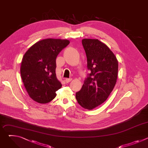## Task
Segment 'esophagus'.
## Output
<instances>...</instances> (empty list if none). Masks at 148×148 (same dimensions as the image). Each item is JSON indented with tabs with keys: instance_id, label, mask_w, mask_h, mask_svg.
<instances>
[{
	"instance_id": "obj_1",
	"label": "esophagus",
	"mask_w": 148,
	"mask_h": 148,
	"mask_svg": "<svg viewBox=\"0 0 148 148\" xmlns=\"http://www.w3.org/2000/svg\"><path fill=\"white\" fill-rule=\"evenodd\" d=\"M71 80H72V78H66L65 81H66V83H69V82H70Z\"/></svg>"
}]
</instances>
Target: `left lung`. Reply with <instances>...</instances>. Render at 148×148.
Returning <instances> with one entry per match:
<instances>
[{"label": "left lung", "instance_id": "left-lung-1", "mask_svg": "<svg viewBox=\"0 0 148 148\" xmlns=\"http://www.w3.org/2000/svg\"><path fill=\"white\" fill-rule=\"evenodd\" d=\"M82 44L91 73L75 98L82 108L91 110L106 101L112 91L118 77V61L110 48L98 39L84 38Z\"/></svg>", "mask_w": 148, "mask_h": 148}]
</instances>
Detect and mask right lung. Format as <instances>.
I'll return each mask as SVG.
<instances>
[{
  "label": "right lung",
  "instance_id": "1",
  "mask_svg": "<svg viewBox=\"0 0 148 148\" xmlns=\"http://www.w3.org/2000/svg\"><path fill=\"white\" fill-rule=\"evenodd\" d=\"M70 41L46 38L31 46L25 54L20 67L21 77L29 97L40 103H46L56 96L62 85L56 74V58Z\"/></svg>",
  "mask_w": 148,
  "mask_h": 148
}]
</instances>
